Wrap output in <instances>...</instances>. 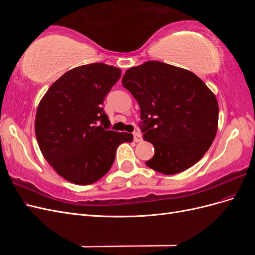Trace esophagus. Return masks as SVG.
I'll return each instance as SVG.
<instances>
[{
	"mask_svg": "<svg viewBox=\"0 0 255 255\" xmlns=\"http://www.w3.org/2000/svg\"><path fill=\"white\" fill-rule=\"evenodd\" d=\"M133 136H134V141H135V142H140V141L142 140L141 135H140L139 132H134V133H133Z\"/></svg>",
	"mask_w": 255,
	"mask_h": 255,
	"instance_id": "esophagus-1",
	"label": "esophagus"
}]
</instances>
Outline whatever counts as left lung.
Segmentation results:
<instances>
[{
	"label": "left lung",
	"instance_id": "1",
	"mask_svg": "<svg viewBox=\"0 0 255 255\" xmlns=\"http://www.w3.org/2000/svg\"><path fill=\"white\" fill-rule=\"evenodd\" d=\"M122 85L139 104L143 139L155 150L146 166L175 174L202 158L217 133L219 107L201 79L151 60L128 69Z\"/></svg>",
	"mask_w": 255,
	"mask_h": 255
}]
</instances>
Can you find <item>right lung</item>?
<instances>
[{
    "label": "right lung",
    "instance_id": "obj_1",
    "mask_svg": "<svg viewBox=\"0 0 255 255\" xmlns=\"http://www.w3.org/2000/svg\"><path fill=\"white\" fill-rule=\"evenodd\" d=\"M121 70L102 63L69 70L52 84L38 105L35 133L42 155L65 180L89 185L111 169L122 142L133 135L110 129L103 110Z\"/></svg>",
    "mask_w": 255,
    "mask_h": 255
}]
</instances>
